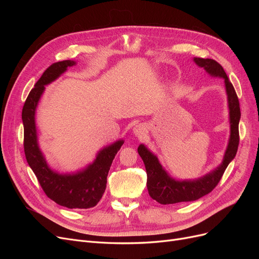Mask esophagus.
<instances>
[{
    "instance_id": "obj_1",
    "label": "esophagus",
    "mask_w": 259,
    "mask_h": 259,
    "mask_svg": "<svg viewBox=\"0 0 259 259\" xmlns=\"http://www.w3.org/2000/svg\"><path fill=\"white\" fill-rule=\"evenodd\" d=\"M133 133H134V135L136 137H142L146 133V127L143 124H138L134 128H133Z\"/></svg>"
}]
</instances>
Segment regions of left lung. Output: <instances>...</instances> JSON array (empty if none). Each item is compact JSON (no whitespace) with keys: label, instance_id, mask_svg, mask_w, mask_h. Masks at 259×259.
<instances>
[{"label":"left lung","instance_id":"8db88e82","mask_svg":"<svg viewBox=\"0 0 259 259\" xmlns=\"http://www.w3.org/2000/svg\"><path fill=\"white\" fill-rule=\"evenodd\" d=\"M195 65L203 68L210 76L224 79L229 108L230 136L228 146L224 154L223 162L219 165L197 179L178 180L171 177L164 169L158 156L144 145L138 146V153L143 159L147 171V188L150 197L160 204H175L180 202L195 201L209 193L221 180L224 171L234 159L239 146V122L241 117L240 104L233 85L229 81L224 68L213 59L194 57Z\"/></svg>","mask_w":259,"mask_h":259}]
</instances>
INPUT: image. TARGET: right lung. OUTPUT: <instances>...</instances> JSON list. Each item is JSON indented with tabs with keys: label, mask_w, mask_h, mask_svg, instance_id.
<instances>
[{
	"label": "right lung",
	"mask_w": 259,
	"mask_h": 259,
	"mask_svg": "<svg viewBox=\"0 0 259 259\" xmlns=\"http://www.w3.org/2000/svg\"><path fill=\"white\" fill-rule=\"evenodd\" d=\"M75 64L73 60L55 62L45 70L40 80L29 93L21 114L23 148L29 166L51 200L68 208H91L95 206L103 197L109 169L124 140L119 139L100 149L95 160L84 168L74 173H58L51 168L41 151L35 124L36 108L45 91V86L57 80L68 68Z\"/></svg>",
	"instance_id": "add662e5"
}]
</instances>
